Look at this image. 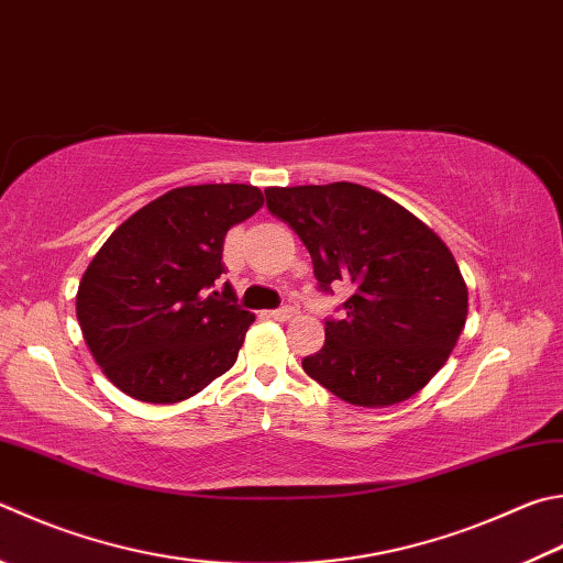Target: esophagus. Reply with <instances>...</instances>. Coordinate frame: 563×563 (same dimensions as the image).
<instances>
[{
    "label": "esophagus",
    "mask_w": 563,
    "mask_h": 563,
    "mask_svg": "<svg viewBox=\"0 0 563 563\" xmlns=\"http://www.w3.org/2000/svg\"><path fill=\"white\" fill-rule=\"evenodd\" d=\"M271 317H273V320L288 322V320H292V317H295V308H292V305H283V308L273 310V312H271Z\"/></svg>",
    "instance_id": "34e87169"
}]
</instances>
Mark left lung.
Returning a JSON list of instances; mask_svg holds the SVG:
<instances>
[{
    "label": "left lung",
    "mask_w": 563,
    "mask_h": 563,
    "mask_svg": "<svg viewBox=\"0 0 563 563\" xmlns=\"http://www.w3.org/2000/svg\"><path fill=\"white\" fill-rule=\"evenodd\" d=\"M265 203L310 251L317 288L344 283L342 320L302 369L354 406L406 401L448 362L467 317L453 253L401 203L362 184L271 187Z\"/></svg>",
    "instance_id": "obj_1"
}]
</instances>
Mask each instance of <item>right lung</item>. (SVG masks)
Masks as SVG:
<instances>
[{
    "label": "right lung",
    "mask_w": 563,
    "mask_h": 563,
    "mask_svg": "<svg viewBox=\"0 0 563 563\" xmlns=\"http://www.w3.org/2000/svg\"><path fill=\"white\" fill-rule=\"evenodd\" d=\"M261 207L251 184H197L162 194L110 233L78 285L76 314L122 394L177 404L236 364L255 317L217 280L227 231Z\"/></svg>",
    "instance_id": "1"
}]
</instances>
